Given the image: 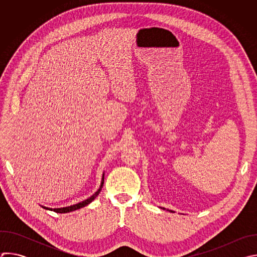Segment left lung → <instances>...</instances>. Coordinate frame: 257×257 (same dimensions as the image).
<instances>
[{"instance_id":"left-lung-1","label":"left lung","mask_w":257,"mask_h":257,"mask_svg":"<svg viewBox=\"0 0 257 257\" xmlns=\"http://www.w3.org/2000/svg\"><path fill=\"white\" fill-rule=\"evenodd\" d=\"M164 209H166V208H164ZM170 211H172V210H170Z\"/></svg>"}]
</instances>
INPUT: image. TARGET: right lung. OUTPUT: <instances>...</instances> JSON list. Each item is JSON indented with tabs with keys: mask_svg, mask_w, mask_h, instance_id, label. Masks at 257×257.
Wrapping results in <instances>:
<instances>
[{
	"mask_svg": "<svg viewBox=\"0 0 257 257\" xmlns=\"http://www.w3.org/2000/svg\"><path fill=\"white\" fill-rule=\"evenodd\" d=\"M103 181H104V174H102V178H101V183H100V186L98 188V190L93 194L91 195L89 198L83 200L82 202H79V203H76V204H73V205H70V206H66V207H60V208H50V207H46V206H43L45 209H49V210H53L55 212H58V213H66V212H70V211H74L76 209H79L81 207H84L86 206L87 204H89L92 200H94V198L99 194L102 186H103Z\"/></svg>",
	"mask_w": 257,
	"mask_h": 257,
	"instance_id": "right-lung-1",
	"label": "right lung"
}]
</instances>
